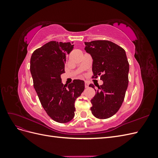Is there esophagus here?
<instances>
[{
	"label": "esophagus",
	"instance_id": "obj_1",
	"mask_svg": "<svg viewBox=\"0 0 158 158\" xmlns=\"http://www.w3.org/2000/svg\"><path fill=\"white\" fill-rule=\"evenodd\" d=\"M89 87V84L88 82H85V88H88Z\"/></svg>",
	"mask_w": 158,
	"mask_h": 158
}]
</instances>
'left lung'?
Here are the masks:
<instances>
[{"label": "left lung", "mask_w": 158, "mask_h": 158, "mask_svg": "<svg viewBox=\"0 0 158 158\" xmlns=\"http://www.w3.org/2000/svg\"><path fill=\"white\" fill-rule=\"evenodd\" d=\"M85 50L93 59L92 78L100 76L103 84L95 89L90 108L94 115L105 119L114 115L125 99L128 84L129 64L125 51L107 40L85 42ZM89 86L94 88V85ZM95 89V88H94Z\"/></svg>", "instance_id": "obj_1"}]
</instances>
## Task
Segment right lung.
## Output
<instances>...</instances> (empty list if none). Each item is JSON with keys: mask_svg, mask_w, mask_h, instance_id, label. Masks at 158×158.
<instances>
[{"mask_svg": "<svg viewBox=\"0 0 158 158\" xmlns=\"http://www.w3.org/2000/svg\"><path fill=\"white\" fill-rule=\"evenodd\" d=\"M70 42L51 41L33 52L30 72L33 87L41 106L56 122L65 123L74 117V103L84 90V82L74 80L69 85L62 83L66 56L73 49Z\"/></svg>", "mask_w": 158, "mask_h": 158, "instance_id": "obj_1", "label": "right lung"}]
</instances>
